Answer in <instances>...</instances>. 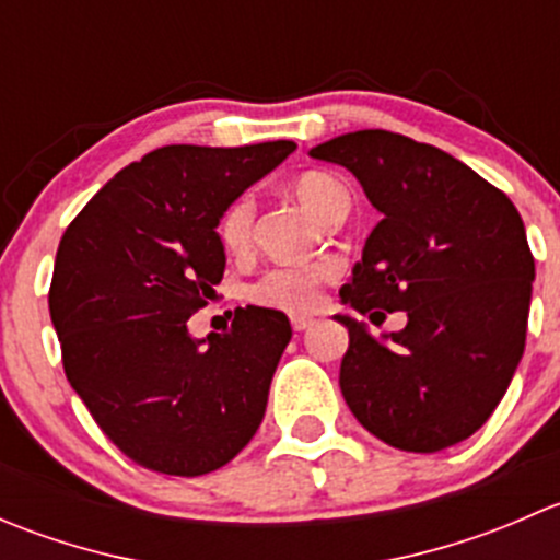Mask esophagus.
<instances>
[{
	"label": "esophagus",
	"mask_w": 560,
	"mask_h": 560,
	"mask_svg": "<svg viewBox=\"0 0 560 560\" xmlns=\"http://www.w3.org/2000/svg\"><path fill=\"white\" fill-rule=\"evenodd\" d=\"M312 325H314L312 316H303V314L292 316V327H295L298 332H303V330H306V327H312Z\"/></svg>",
	"instance_id": "obj_1"
}]
</instances>
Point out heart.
Here are the masks:
<instances>
[{"label": "heart", "instance_id": "obj_1", "mask_svg": "<svg viewBox=\"0 0 560 560\" xmlns=\"http://www.w3.org/2000/svg\"><path fill=\"white\" fill-rule=\"evenodd\" d=\"M295 197L314 213L316 219H325L332 208L349 206V191L330 173L312 171L303 173L295 180ZM252 222L254 202L248 197H238L233 206L224 211L219 222V238L230 254H244L252 246ZM336 268L330 262L314 265H281L268 270L257 284H252L248 295L262 306L281 308V312H312L319 301V287L332 279Z\"/></svg>", "mask_w": 560, "mask_h": 560}]
</instances>
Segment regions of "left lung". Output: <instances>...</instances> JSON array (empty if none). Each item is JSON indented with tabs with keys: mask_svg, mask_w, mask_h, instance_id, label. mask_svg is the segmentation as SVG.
<instances>
[{
	"mask_svg": "<svg viewBox=\"0 0 560 560\" xmlns=\"http://www.w3.org/2000/svg\"><path fill=\"white\" fill-rule=\"evenodd\" d=\"M308 156L347 167L382 213L341 303L406 312L404 330L382 336L336 314L349 330L343 400L389 447H453L488 422L523 358L534 257L521 213L447 151L385 129L338 135Z\"/></svg>",
	"mask_w": 560,
	"mask_h": 560,
	"instance_id": "8db88e82",
	"label": "left lung"
}]
</instances>
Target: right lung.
Returning <instances> with one entry per match:
<instances>
[{
	"label": "right lung",
	"instance_id": "right-lung-1",
	"mask_svg": "<svg viewBox=\"0 0 560 560\" xmlns=\"http://www.w3.org/2000/svg\"><path fill=\"white\" fill-rule=\"evenodd\" d=\"M295 149L165 145L113 175L61 235L48 308L65 374L105 436L151 471H217L262 422L290 319L246 306L206 338L186 322L224 276V211Z\"/></svg>",
	"mask_w": 560,
	"mask_h": 560
}]
</instances>
